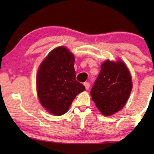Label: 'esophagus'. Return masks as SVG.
I'll list each match as a JSON object with an SVG mask.
<instances>
[{
	"label": "esophagus",
	"instance_id": "1",
	"mask_svg": "<svg viewBox=\"0 0 154 154\" xmlns=\"http://www.w3.org/2000/svg\"><path fill=\"white\" fill-rule=\"evenodd\" d=\"M83 85H85L86 90L89 89V88H90V83H86V82H85V83H83Z\"/></svg>",
	"mask_w": 154,
	"mask_h": 154
}]
</instances>
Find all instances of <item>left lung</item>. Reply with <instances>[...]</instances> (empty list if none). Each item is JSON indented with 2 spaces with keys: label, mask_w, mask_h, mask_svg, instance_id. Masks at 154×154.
Wrapping results in <instances>:
<instances>
[{
  "label": "left lung",
  "mask_w": 154,
  "mask_h": 154,
  "mask_svg": "<svg viewBox=\"0 0 154 154\" xmlns=\"http://www.w3.org/2000/svg\"><path fill=\"white\" fill-rule=\"evenodd\" d=\"M132 88V78L125 63L106 60L101 65L90 94L98 110L110 116L125 106Z\"/></svg>",
  "instance_id": "left-lung-1"
}]
</instances>
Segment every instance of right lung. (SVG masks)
Masks as SVG:
<instances>
[{
    "mask_svg": "<svg viewBox=\"0 0 154 154\" xmlns=\"http://www.w3.org/2000/svg\"><path fill=\"white\" fill-rule=\"evenodd\" d=\"M74 61L73 54L60 46L52 50L40 65L36 79L38 97L51 114L66 113L77 94L85 89L75 79Z\"/></svg>",
    "mask_w": 154,
    "mask_h": 154,
    "instance_id": "add662e5",
    "label": "right lung"
}]
</instances>
